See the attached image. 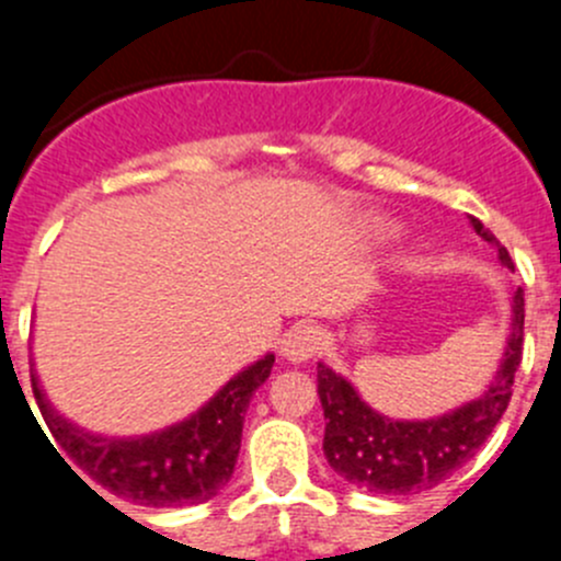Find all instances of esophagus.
I'll return each instance as SVG.
<instances>
[{"label":"esophagus","mask_w":561,"mask_h":561,"mask_svg":"<svg viewBox=\"0 0 561 561\" xmlns=\"http://www.w3.org/2000/svg\"><path fill=\"white\" fill-rule=\"evenodd\" d=\"M320 351V331L314 325H296L279 342V356L290 364H304Z\"/></svg>","instance_id":"obj_1"}]
</instances>
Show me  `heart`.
Instances as JSON below:
<instances>
[{"label":"heart","mask_w":561,"mask_h":561,"mask_svg":"<svg viewBox=\"0 0 561 561\" xmlns=\"http://www.w3.org/2000/svg\"><path fill=\"white\" fill-rule=\"evenodd\" d=\"M367 232L373 238H378V241H386V238H391L397 232V227L391 225V221H383V219H373L367 225Z\"/></svg>","instance_id":"heart-1"}]
</instances>
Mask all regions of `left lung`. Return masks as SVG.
<instances>
[{
  "label": "left lung",
  "mask_w": 561,
  "mask_h": 561,
  "mask_svg": "<svg viewBox=\"0 0 561 561\" xmlns=\"http://www.w3.org/2000/svg\"><path fill=\"white\" fill-rule=\"evenodd\" d=\"M477 236L496 247L504 268L515 271L510 252L471 219ZM524 353V290L510 298V334L496 375L477 400L442 416L391 419L362 400L356 386L334 369L318 364V397L325 416L323 453L331 469L351 485L383 496L427 491L469 463L488 442L513 397V380Z\"/></svg>",
  "instance_id": "8db88e82"
}]
</instances>
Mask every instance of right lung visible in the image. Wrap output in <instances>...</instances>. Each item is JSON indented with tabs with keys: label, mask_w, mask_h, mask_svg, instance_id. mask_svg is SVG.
Here are the masks:
<instances>
[{
	"label": "right lung",
	"mask_w": 561,
	"mask_h": 561,
	"mask_svg": "<svg viewBox=\"0 0 561 561\" xmlns=\"http://www.w3.org/2000/svg\"><path fill=\"white\" fill-rule=\"evenodd\" d=\"M271 367L274 353H265L232 375L192 416L134 438L98 436L73 425L51 405L35 369L32 391L54 442L95 485L142 507H183L208 502L230 482L249 400L268 380Z\"/></svg>",
	"instance_id": "right-lung-1"
}]
</instances>
